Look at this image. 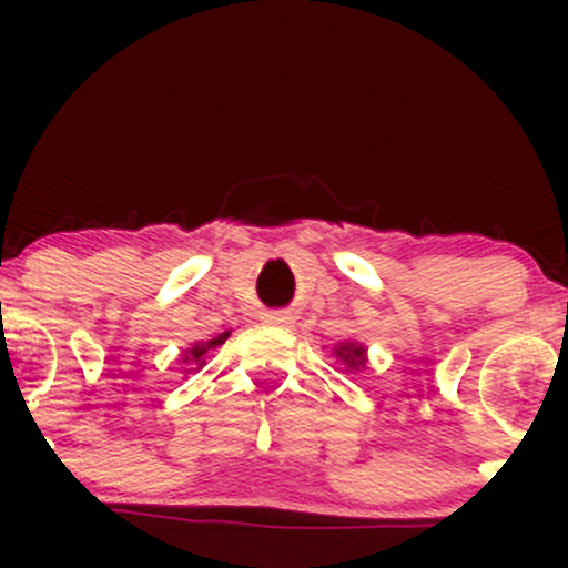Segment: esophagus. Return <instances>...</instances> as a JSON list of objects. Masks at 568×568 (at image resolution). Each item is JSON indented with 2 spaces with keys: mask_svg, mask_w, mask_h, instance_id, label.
<instances>
[{
  "mask_svg": "<svg viewBox=\"0 0 568 568\" xmlns=\"http://www.w3.org/2000/svg\"><path fill=\"white\" fill-rule=\"evenodd\" d=\"M270 321H272V323H280V325H283L285 321H288V317H285V315H270Z\"/></svg>",
  "mask_w": 568,
  "mask_h": 568,
  "instance_id": "esophagus-1",
  "label": "esophagus"
}]
</instances>
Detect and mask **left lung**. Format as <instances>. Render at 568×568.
<instances>
[{
	"mask_svg": "<svg viewBox=\"0 0 568 568\" xmlns=\"http://www.w3.org/2000/svg\"><path fill=\"white\" fill-rule=\"evenodd\" d=\"M331 355H334L347 371H361L366 368L368 363V347L366 344L355 342V338H344V342H338Z\"/></svg>",
	"mask_w": 568,
	"mask_h": 568,
	"instance_id": "8db88e82",
	"label": "left lung"
}]
</instances>
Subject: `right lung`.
<instances>
[{
    "label": "right lung",
    "mask_w": 568,
    "mask_h": 568,
    "mask_svg": "<svg viewBox=\"0 0 568 568\" xmlns=\"http://www.w3.org/2000/svg\"><path fill=\"white\" fill-rule=\"evenodd\" d=\"M226 338H230V331H224V334H219V336L207 338V342H194L192 347L184 349V355H181V361H184L186 366H192V368H186V374H189V371H200L202 366H205V355H207V349H216V347H221V344H224Z\"/></svg>",
    "instance_id": "obj_1"
}]
</instances>
